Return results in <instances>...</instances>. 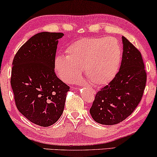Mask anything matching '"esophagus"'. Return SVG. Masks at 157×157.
<instances>
[{
    "label": "esophagus",
    "instance_id": "obj_1",
    "mask_svg": "<svg viewBox=\"0 0 157 157\" xmlns=\"http://www.w3.org/2000/svg\"><path fill=\"white\" fill-rule=\"evenodd\" d=\"M83 86H86L87 85H86V84H83ZM91 91H93V92H95V91H94V90H93V89H91Z\"/></svg>",
    "mask_w": 157,
    "mask_h": 157
}]
</instances>
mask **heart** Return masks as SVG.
I'll use <instances>...</instances> for the list:
<instances>
[{"label": "heart", "instance_id": "b5f03b06", "mask_svg": "<svg viewBox=\"0 0 157 157\" xmlns=\"http://www.w3.org/2000/svg\"><path fill=\"white\" fill-rule=\"evenodd\" d=\"M59 55L55 68L62 80L74 83L83 69L86 78L94 85H103L113 78L119 70L122 53L119 43L113 38H81Z\"/></svg>", "mask_w": 157, "mask_h": 157}]
</instances>
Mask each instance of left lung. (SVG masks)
Masks as SVG:
<instances>
[{
    "mask_svg": "<svg viewBox=\"0 0 157 157\" xmlns=\"http://www.w3.org/2000/svg\"><path fill=\"white\" fill-rule=\"evenodd\" d=\"M123 55L119 72L96 94L90 109L94 121L113 125L133 113L142 98L147 72L141 54L127 38L122 37Z\"/></svg>",
    "mask_w": 157,
    "mask_h": 157,
    "instance_id": "left-lung-1",
    "label": "left lung"
}]
</instances>
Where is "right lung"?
Listing matches in <instances>:
<instances>
[{"instance_id":"right-lung-1","label":"right lung","mask_w":157,"mask_h":157,"mask_svg":"<svg viewBox=\"0 0 157 157\" xmlns=\"http://www.w3.org/2000/svg\"><path fill=\"white\" fill-rule=\"evenodd\" d=\"M63 36V33L36 34L13 61L10 85L17 109L32 123L44 127L61 117L70 89L54 71L57 45Z\"/></svg>"}]
</instances>
